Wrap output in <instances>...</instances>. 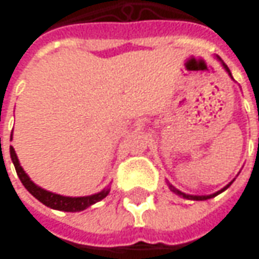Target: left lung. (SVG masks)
<instances>
[{
  "label": "left lung",
  "instance_id": "obj_1",
  "mask_svg": "<svg viewBox=\"0 0 259 259\" xmlns=\"http://www.w3.org/2000/svg\"><path fill=\"white\" fill-rule=\"evenodd\" d=\"M216 59H218V61H219V62L222 63L223 69H225V71L228 72V75H229L232 79H233V76H232V73H231V71H229V68H228V65L223 62V61L220 59L219 56H218V55H216ZM233 181H235V178L232 180V181H231V183H229V184H228V186H225V187H223V188H222V190H219V191H216V193H213V194H208V196H193V194H186V193L180 191L178 188H175V187L172 186V184H169L168 181H166V184H168V187H169V190H171V191H172L174 194H177V196L183 197V198H187V200H197V201H201V200H208V198H213V197H216V196H218V194H220V193H223V191H225L226 188H229V187L232 186V183H233Z\"/></svg>",
  "mask_w": 259,
  "mask_h": 259
}]
</instances>
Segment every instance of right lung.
<instances>
[{
	"label": "right lung",
	"mask_w": 259,
	"mask_h": 259,
	"mask_svg": "<svg viewBox=\"0 0 259 259\" xmlns=\"http://www.w3.org/2000/svg\"><path fill=\"white\" fill-rule=\"evenodd\" d=\"M11 139H13V132H11ZM10 156H11V161L14 163V166H16L18 178H20V181L23 183V186L26 187V190H27L31 196L36 197L40 203H43L45 206L53 208V210L72 211V213H75V211H82V210L88 208L90 206L98 203L100 200H103L104 197H107V194L110 193V187H106V188L101 190L100 193L84 197H68L56 194V193H52V191H48V190L41 188V187H39L37 184H34V183L30 180V177L26 174V171H24L23 166L20 165L17 153H16L13 146H10Z\"/></svg>",
	"instance_id": "obj_1"
}]
</instances>
